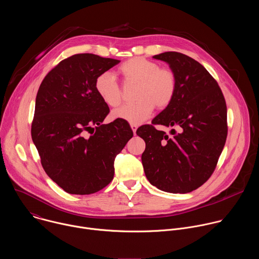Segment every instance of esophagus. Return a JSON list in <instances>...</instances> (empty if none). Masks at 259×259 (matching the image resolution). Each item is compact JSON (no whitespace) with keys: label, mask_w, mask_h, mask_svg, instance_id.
I'll return each mask as SVG.
<instances>
[{"label":"esophagus","mask_w":259,"mask_h":259,"mask_svg":"<svg viewBox=\"0 0 259 259\" xmlns=\"http://www.w3.org/2000/svg\"><path fill=\"white\" fill-rule=\"evenodd\" d=\"M130 127H131V129H132L133 133L135 134V133H136V130H137V125H135V124H131V125H130Z\"/></svg>","instance_id":"1"}]
</instances>
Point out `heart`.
<instances>
[{
    "label": "heart",
    "mask_w": 259,
    "mask_h": 259,
    "mask_svg": "<svg viewBox=\"0 0 259 259\" xmlns=\"http://www.w3.org/2000/svg\"><path fill=\"white\" fill-rule=\"evenodd\" d=\"M119 73L126 83H136L133 104H125L113 110L112 117L130 124H140L149 118L155 106L166 108L173 100L176 91L175 73L152 60L134 57L123 62ZM94 88L100 99L108 106L115 107L122 99L121 87L112 72L104 71L97 76Z\"/></svg>",
    "instance_id": "obj_1"
}]
</instances>
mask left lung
<instances>
[{
	"label": "left lung",
	"mask_w": 259,
	"mask_h": 259,
	"mask_svg": "<svg viewBox=\"0 0 259 259\" xmlns=\"http://www.w3.org/2000/svg\"><path fill=\"white\" fill-rule=\"evenodd\" d=\"M153 58L169 64L176 77L172 102L136 134L145 141L141 156L151 184L172 194L191 193L213 173L228 135L227 104L217 82L198 61L178 52ZM154 124L173 126L171 136Z\"/></svg>",
	"instance_id": "obj_1"
}]
</instances>
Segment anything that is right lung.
Here are the masks:
<instances>
[{
  "mask_svg": "<svg viewBox=\"0 0 259 259\" xmlns=\"http://www.w3.org/2000/svg\"><path fill=\"white\" fill-rule=\"evenodd\" d=\"M119 62L72 55L47 73L36 94L31 138L45 172L68 194L105 188L114 178L116 156L133 136L123 120L102 123L109 108L94 88L97 76Z\"/></svg>",
  "mask_w": 259,
  "mask_h": 259,
  "instance_id": "right-lung-1",
  "label": "right lung"
}]
</instances>
